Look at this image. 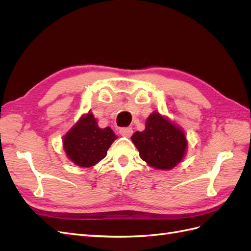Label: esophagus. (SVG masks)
Returning <instances> with one entry per match:
<instances>
[{
    "instance_id": "esophagus-1",
    "label": "esophagus",
    "mask_w": 251,
    "mask_h": 251,
    "mask_svg": "<svg viewBox=\"0 0 251 251\" xmlns=\"http://www.w3.org/2000/svg\"><path fill=\"white\" fill-rule=\"evenodd\" d=\"M120 135H123L124 137H131L133 134V128L132 127H123L119 130Z\"/></svg>"
}]
</instances>
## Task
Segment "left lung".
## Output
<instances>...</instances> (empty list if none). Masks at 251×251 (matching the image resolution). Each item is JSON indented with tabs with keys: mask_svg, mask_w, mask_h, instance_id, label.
<instances>
[{
	"mask_svg": "<svg viewBox=\"0 0 251 251\" xmlns=\"http://www.w3.org/2000/svg\"><path fill=\"white\" fill-rule=\"evenodd\" d=\"M131 140L139 151L142 160L155 170L170 171L186 155L187 139L184 131L157 111L147 118L144 131L135 132Z\"/></svg>",
	"mask_w": 251,
	"mask_h": 251,
	"instance_id": "8db88e82",
	"label": "left lung"
}]
</instances>
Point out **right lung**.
I'll return each mask as SVG.
<instances>
[{"instance_id":"right-lung-1","label":"right lung","mask_w":251,"mask_h":251,"mask_svg":"<svg viewBox=\"0 0 251 251\" xmlns=\"http://www.w3.org/2000/svg\"><path fill=\"white\" fill-rule=\"evenodd\" d=\"M117 139L112 128L98 126L93 113L82 114L63 137V149L71 162L80 168H91L107 156L111 144Z\"/></svg>"}]
</instances>
